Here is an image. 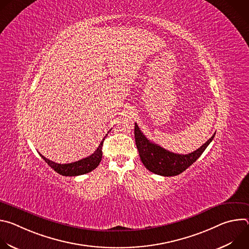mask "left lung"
Returning <instances> with one entry per match:
<instances>
[{"instance_id":"8db88e82","label":"left lung","mask_w":249,"mask_h":249,"mask_svg":"<svg viewBox=\"0 0 249 249\" xmlns=\"http://www.w3.org/2000/svg\"><path fill=\"white\" fill-rule=\"evenodd\" d=\"M215 135L216 133L193 153L179 155L166 151L148 140L135 123V142L142 162L150 171L162 176H174L183 172L199 159Z\"/></svg>"}]
</instances>
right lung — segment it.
<instances>
[{
    "label": "right lung",
    "mask_w": 249,
    "mask_h": 249,
    "mask_svg": "<svg viewBox=\"0 0 249 249\" xmlns=\"http://www.w3.org/2000/svg\"><path fill=\"white\" fill-rule=\"evenodd\" d=\"M106 135H107V134H106ZM105 137L102 139L98 148L96 149V151L92 155H90L89 157L85 158L83 160H80L78 161H75V162L61 164V163H57V162H54V161L46 159L40 153H39V155L48 163V165L51 166V168H53L56 172H58L61 175H64V176H77V175L86 174V173L90 172L94 168H96L97 165L99 164V162L102 159V145H103V141H104Z\"/></svg>",
    "instance_id": "right-lung-1"
}]
</instances>
